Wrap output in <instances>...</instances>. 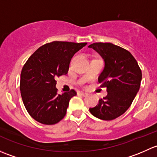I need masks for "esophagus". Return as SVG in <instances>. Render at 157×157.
<instances>
[{
    "label": "esophagus",
    "mask_w": 157,
    "mask_h": 157,
    "mask_svg": "<svg viewBox=\"0 0 157 157\" xmlns=\"http://www.w3.org/2000/svg\"><path fill=\"white\" fill-rule=\"evenodd\" d=\"M80 94L83 96H88V93H84V92H80Z\"/></svg>",
    "instance_id": "esophagus-1"
}]
</instances>
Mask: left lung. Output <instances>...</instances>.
Instances as JSON below:
<instances>
[{
    "label": "left lung",
    "mask_w": 157,
    "mask_h": 157,
    "mask_svg": "<svg viewBox=\"0 0 157 157\" xmlns=\"http://www.w3.org/2000/svg\"><path fill=\"white\" fill-rule=\"evenodd\" d=\"M105 61L98 81L108 94L90 112L96 118L110 121L124 114L131 106L140 86L142 72L137 61L126 49L112 43L96 42L89 45Z\"/></svg>",
    "instance_id": "1"
}]
</instances>
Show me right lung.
I'll list each match as a JSON object with an SVG mask.
<instances>
[{
  "label": "right lung",
  "instance_id": "add662e5",
  "mask_svg": "<svg viewBox=\"0 0 157 157\" xmlns=\"http://www.w3.org/2000/svg\"><path fill=\"white\" fill-rule=\"evenodd\" d=\"M54 41L39 47L25 63L20 75V93L30 116L44 124H55L65 116L74 90L58 94L57 77L68 72L74 54L86 45Z\"/></svg>",
  "mask_w": 157,
  "mask_h": 157
}]
</instances>
